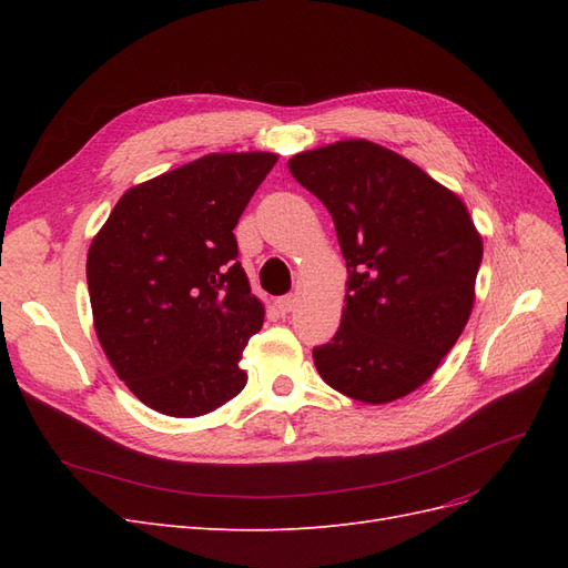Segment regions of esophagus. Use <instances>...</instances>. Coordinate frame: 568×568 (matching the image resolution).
I'll list each match as a JSON object with an SVG mask.
<instances>
[{
    "instance_id": "obj_1",
    "label": "esophagus",
    "mask_w": 568,
    "mask_h": 568,
    "mask_svg": "<svg viewBox=\"0 0 568 568\" xmlns=\"http://www.w3.org/2000/svg\"><path fill=\"white\" fill-rule=\"evenodd\" d=\"M274 305H277V311L282 315H288L296 307V296H282V298L274 301Z\"/></svg>"
}]
</instances>
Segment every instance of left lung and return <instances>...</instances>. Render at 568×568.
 I'll use <instances>...</instances> for the list:
<instances>
[{"label": "left lung", "mask_w": 568, "mask_h": 568, "mask_svg": "<svg viewBox=\"0 0 568 568\" xmlns=\"http://www.w3.org/2000/svg\"><path fill=\"white\" fill-rule=\"evenodd\" d=\"M286 165L332 213L348 270L338 332L313 351L320 376L367 405L405 398L471 315L484 239L467 205L369 140L301 151Z\"/></svg>", "instance_id": "obj_1"}]
</instances>
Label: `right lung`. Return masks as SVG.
I'll return each instance as SVG.
<instances>
[{"mask_svg":"<svg viewBox=\"0 0 568 568\" xmlns=\"http://www.w3.org/2000/svg\"><path fill=\"white\" fill-rule=\"evenodd\" d=\"M277 153H209L118 199L88 253L97 338L118 379L151 409L192 419L246 386L261 332L234 227Z\"/></svg>","mask_w":568,"mask_h":568,"instance_id":"obj_1","label":"right lung"}]
</instances>
